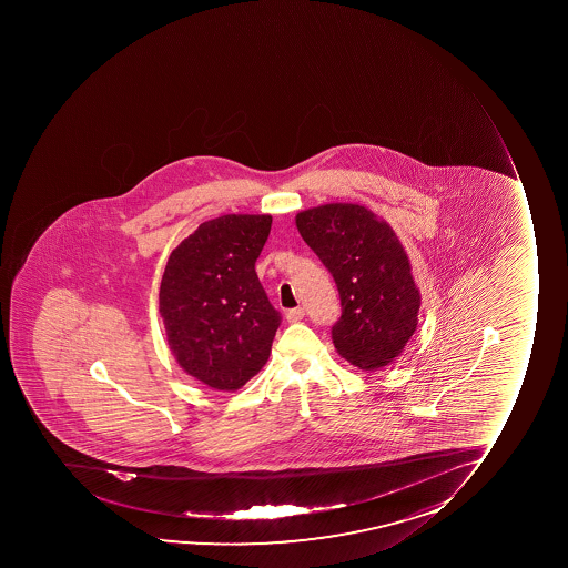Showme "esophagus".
Here are the masks:
<instances>
[{
	"mask_svg": "<svg viewBox=\"0 0 568 568\" xmlns=\"http://www.w3.org/2000/svg\"><path fill=\"white\" fill-rule=\"evenodd\" d=\"M285 316H287L288 322H300L304 318L305 311L302 307H296V310H288Z\"/></svg>",
	"mask_w": 568,
	"mask_h": 568,
	"instance_id": "esophagus-1",
	"label": "esophagus"
}]
</instances>
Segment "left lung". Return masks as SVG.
Listing matches in <instances>:
<instances>
[{"label":"left lung","mask_w":568,"mask_h":568,"mask_svg":"<svg viewBox=\"0 0 568 568\" xmlns=\"http://www.w3.org/2000/svg\"><path fill=\"white\" fill-rule=\"evenodd\" d=\"M296 227L337 283L338 355L363 372L390 365L416 332L422 302L393 225L359 203H324L300 211Z\"/></svg>","instance_id":"obj_1"}]
</instances>
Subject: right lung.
Returning <instances> with one entry per match:
<instances>
[{
	"mask_svg": "<svg viewBox=\"0 0 568 568\" xmlns=\"http://www.w3.org/2000/svg\"><path fill=\"white\" fill-rule=\"evenodd\" d=\"M270 214H224L170 253L159 315L178 365L220 393H235L270 357L281 316L255 272Z\"/></svg>",
	"mask_w": 568,
	"mask_h": 568,
	"instance_id": "right-lung-1",
	"label": "right lung"
}]
</instances>
